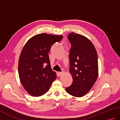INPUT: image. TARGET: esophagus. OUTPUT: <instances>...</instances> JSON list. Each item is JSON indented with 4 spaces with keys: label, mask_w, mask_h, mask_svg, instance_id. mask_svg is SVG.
Returning <instances> with one entry per match:
<instances>
[{
    "label": "esophagus",
    "mask_w": 120,
    "mask_h": 120,
    "mask_svg": "<svg viewBox=\"0 0 120 120\" xmlns=\"http://www.w3.org/2000/svg\"><path fill=\"white\" fill-rule=\"evenodd\" d=\"M63 73H64V71H62L61 72H59V74L60 75V76H61Z\"/></svg>",
    "instance_id": "esophagus-1"
}]
</instances>
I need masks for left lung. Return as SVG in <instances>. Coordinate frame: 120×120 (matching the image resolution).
<instances>
[{"mask_svg":"<svg viewBox=\"0 0 120 120\" xmlns=\"http://www.w3.org/2000/svg\"><path fill=\"white\" fill-rule=\"evenodd\" d=\"M68 39L71 44L70 73L73 80L66 91L72 96L81 97L91 90L98 77V55L92 43L83 35L72 32Z\"/></svg>","mask_w":120,"mask_h":120,"instance_id":"1","label":"left lung"}]
</instances>
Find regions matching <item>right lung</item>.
Masks as SVG:
<instances>
[{"mask_svg": "<svg viewBox=\"0 0 120 120\" xmlns=\"http://www.w3.org/2000/svg\"><path fill=\"white\" fill-rule=\"evenodd\" d=\"M62 35H35L22 48L19 62V74L24 89L30 95L40 96L49 90L57 75L50 67L48 52Z\"/></svg>", "mask_w": 120, "mask_h": 120, "instance_id": "1", "label": "right lung"}]
</instances>
